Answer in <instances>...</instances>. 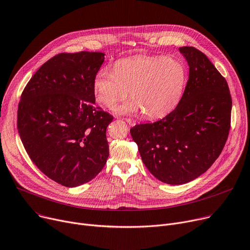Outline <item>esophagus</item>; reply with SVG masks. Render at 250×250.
<instances>
[{"label":"esophagus","mask_w":250,"mask_h":250,"mask_svg":"<svg viewBox=\"0 0 250 250\" xmlns=\"http://www.w3.org/2000/svg\"><path fill=\"white\" fill-rule=\"evenodd\" d=\"M129 125H131V126H134V125H135V120H134V119H130V118H125L124 119Z\"/></svg>","instance_id":"34e87169"}]
</instances>
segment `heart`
<instances>
[{"label": "heart", "instance_id": "b5f03b06", "mask_svg": "<svg viewBox=\"0 0 250 250\" xmlns=\"http://www.w3.org/2000/svg\"><path fill=\"white\" fill-rule=\"evenodd\" d=\"M186 82L183 63L174 57L137 56L118 61L114 70L103 68L96 74V99L111 107L127 97L132 100L114 108L120 114L140 110L148 118H162L178 104Z\"/></svg>", "mask_w": 250, "mask_h": 250}]
</instances>
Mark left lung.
Masks as SVG:
<instances>
[{"instance_id": "1", "label": "left lung", "mask_w": 250, "mask_h": 250, "mask_svg": "<svg viewBox=\"0 0 250 250\" xmlns=\"http://www.w3.org/2000/svg\"><path fill=\"white\" fill-rule=\"evenodd\" d=\"M179 52L189 77L177 107L161 120L130 130L145 166L171 185L196 179L217 159L228 136L232 107L226 80L206 55L194 47H181Z\"/></svg>"}]
</instances>
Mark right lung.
I'll list each match as a JSON object with an SVG mask.
<instances>
[{
	"label": "right lung",
	"mask_w": 250,
	"mask_h": 250,
	"mask_svg": "<svg viewBox=\"0 0 250 250\" xmlns=\"http://www.w3.org/2000/svg\"><path fill=\"white\" fill-rule=\"evenodd\" d=\"M101 52L59 54L32 77L18 108V132L31 160L66 187L91 181L109 156L113 117L95 106L93 82Z\"/></svg>",
	"instance_id": "obj_1"
}]
</instances>
